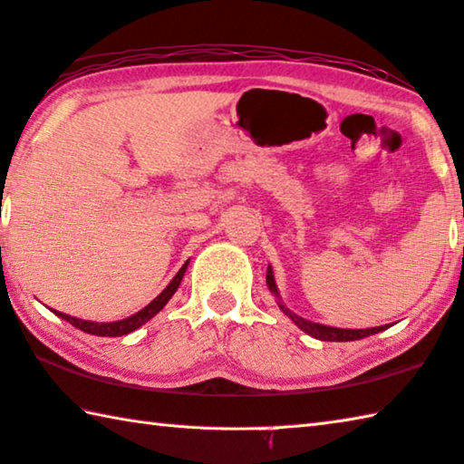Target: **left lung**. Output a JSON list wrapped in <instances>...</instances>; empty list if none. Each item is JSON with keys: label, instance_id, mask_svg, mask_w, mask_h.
<instances>
[{"label": "left lung", "instance_id": "8db88e82", "mask_svg": "<svg viewBox=\"0 0 464 464\" xmlns=\"http://www.w3.org/2000/svg\"><path fill=\"white\" fill-rule=\"evenodd\" d=\"M266 282H267V288L269 292L274 294L276 298H280V292H277V285L274 280V272L272 267H267V276H266ZM277 306L282 308V313L285 316L292 318V323L296 324L300 331H304L306 334L314 336L318 341H359V339H365L369 334H375L379 331H385V326H375V328H334V326H326V324H318V323H310V320H304L302 316H296L294 313H290L288 308H285L280 300H277Z\"/></svg>", "mask_w": 464, "mask_h": 464}]
</instances>
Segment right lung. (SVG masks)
I'll return each mask as SVG.
<instances>
[{
	"mask_svg": "<svg viewBox=\"0 0 464 464\" xmlns=\"http://www.w3.org/2000/svg\"><path fill=\"white\" fill-rule=\"evenodd\" d=\"M187 267H188V261L179 269V274L172 277V282L168 284L166 288L160 292L158 296L151 300L146 308H141L140 313L131 314V316L123 318V320H115V323H91V320H81V318H74V316H69V314H63V313H58V310H54V314L61 316L63 320H66V323H71L72 326H77V328H81L82 333H89V334H97V336L130 334L133 331H138L141 324H146L150 318H154L160 313V310H162L168 304V300H170L174 296V292L179 290V285L182 282L184 272H187Z\"/></svg>",
	"mask_w": 464,
	"mask_h": 464,
	"instance_id": "add662e5",
	"label": "right lung"
}]
</instances>
